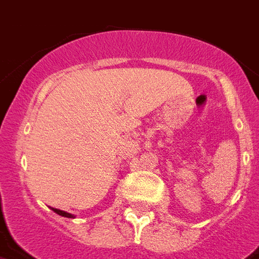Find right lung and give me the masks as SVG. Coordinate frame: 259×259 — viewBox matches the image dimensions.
<instances>
[{
    "label": "right lung",
    "mask_w": 259,
    "mask_h": 259,
    "mask_svg": "<svg viewBox=\"0 0 259 259\" xmlns=\"http://www.w3.org/2000/svg\"><path fill=\"white\" fill-rule=\"evenodd\" d=\"M52 210H53L54 213H57L58 215H62V217H66V218H74V215L70 213H66V211H64V210H60V209H54V207H52Z\"/></svg>",
    "instance_id": "add662e5"
}]
</instances>
